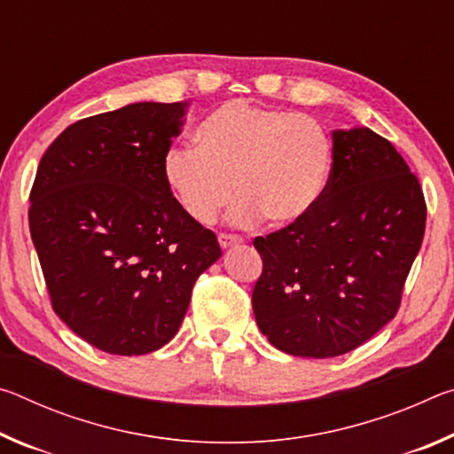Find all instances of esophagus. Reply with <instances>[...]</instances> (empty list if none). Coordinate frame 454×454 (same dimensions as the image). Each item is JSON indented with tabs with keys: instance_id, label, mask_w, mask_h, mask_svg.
<instances>
[{
	"instance_id": "34e87169",
	"label": "esophagus",
	"mask_w": 454,
	"mask_h": 454,
	"mask_svg": "<svg viewBox=\"0 0 454 454\" xmlns=\"http://www.w3.org/2000/svg\"><path fill=\"white\" fill-rule=\"evenodd\" d=\"M218 242H220L222 248H230V246L240 244L242 238L236 236V234H220V236H218Z\"/></svg>"
}]
</instances>
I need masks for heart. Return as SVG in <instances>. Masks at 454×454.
<instances>
[{
	"mask_svg": "<svg viewBox=\"0 0 454 454\" xmlns=\"http://www.w3.org/2000/svg\"><path fill=\"white\" fill-rule=\"evenodd\" d=\"M194 137L196 148L166 152L162 178L198 224H212L234 192L240 196L230 210L234 224L266 218L294 226L314 212L333 178V142L302 114L230 99L200 121Z\"/></svg>",
	"mask_w": 454,
	"mask_h": 454,
	"instance_id": "b5f03b06",
	"label": "heart"
}]
</instances>
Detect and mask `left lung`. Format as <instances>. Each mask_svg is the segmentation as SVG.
<instances>
[{
	"instance_id": "1",
	"label": "left lung",
	"mask_w": 454,
	"mask_h": 454,
	"mask_svg": "<svg viewBox=\"0 0 454 454\" xmlns=\"http://www.w3.org/2000/svg\"><path fill=\"white\" fill-rule=\"evenodd\" d=\"M333 178L309 218L258 236L256 325L292 356L347 355L395 318L425 236L427 204L395 145L334 129Z\"/></svg>"
}]
</instances>
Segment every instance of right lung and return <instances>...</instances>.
Returning a JSON list of instances; mask_svg holds the SVG:
<instances>
[{"label": "right lung", "mask_w": 454, "mask_h": 454, "mask_svg": "<svg viewBox=\"0 0 454 454\" xmlns=\"http://www.w3.org/2000/svg\"><path fill=\"white\" fill-rule=\"evenodd\" d=\"M188 104L137 102L67 126L40 160L29 232L51 306L110 355L162 348L178 333L192 288L222 256L162 178Z\"/></svg>", "instance_id": "right-lung-1"}]
</instances>
